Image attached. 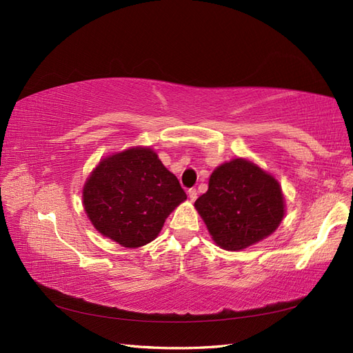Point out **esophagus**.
Masks as SVG:
<instances>
[{"mask_svg": "<svg viewBox=\"0 0 353 353\" xmlns=\"http://www.w3.org/2000/svg\"><path fill=\"white\" fill-rule=\"evenodd\" d=\"M188 197L191 201H194L197 199V190L196 188H190L188 190Z\"/></svg>", "mask_w": 353, "mask_h": 353, "instance_id": "esophagus-1", "label": "esophagus"}]
</instances>
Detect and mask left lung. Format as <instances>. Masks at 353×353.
<instances>
[{
    "label": "left lung",
    "instance_id": "1",
    "mask_svg": "<svg viewBox=\"0 0 353 353\" xmlns=\"http://www.w3.org/2000/svg\"><path fill=\"white\" fill-rule=\"evenodd\" d=\"M194 206L212 240L231 252L271 236L284 216L279 181L245 159H234L213 170L208 191Z\"/></svg>",
    "mask_w": 353,
    "mask_h": 353
}]
</instances>
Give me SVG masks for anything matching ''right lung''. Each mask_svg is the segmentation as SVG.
<instances>
[{
    "mask_svg": "<svg viewBox=\"0 0 353 353\" xmlns=\"http://www.w3.org/2000/svg\"><path fill=\"white\" fill-rule=\"evenodd\" d=\"M82 199L95 230L135 249L157 237L187 194L152 148L132 147L101 160L85 183Z\"/></svg>",
    "mask_w": 353,
    "mask_h": 353,
    "instance_id": "obj_1",
    "label": "right lung"
}]
</instances>
